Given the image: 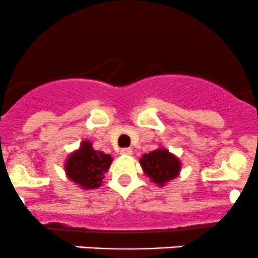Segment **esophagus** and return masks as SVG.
I'll return each mask as SVG.
<instances>
[{"label":"esophagus","instance_id":"obj_1","mask_svg":"<svg viewBox=\"0 0 258 258\" xmlns=\"http://www.w3.org/2000/svg\"><path fill=\"white\" fill-rule=\"evenodd\" d=\"M120 154H123V155H132L133 154V150L130 149V148H123V149L120 150Z\"/></svg>","mask_w":258,"mask_h":258}]
</instances>
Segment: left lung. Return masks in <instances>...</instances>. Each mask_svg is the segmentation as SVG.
Masks as SVG:
<instances>
[{"mask_svg":"<svg viewBox=\"0 0 258 258\" xmlns=\"http://www.w3.org/2000/svg\"><path fill=\"white\" fill-rule=\"evenodd\" d=\"M139 162L143 172L159 187H163L169 180L178 177L182 168L180 160L165 148L147 153L140 158Z\"/></svg>","mask_w":258,"mask_h":258,"instance_id":"obj_1","label":"left lung"}]
</instances>
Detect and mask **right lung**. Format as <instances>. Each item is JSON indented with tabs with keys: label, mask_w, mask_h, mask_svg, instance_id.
I'll return each mask as SVG.
<instances>
[{
	"label": "right lung",
	"mask_w": 258,
	"mask_h": 258,
	"mask_svg": "<svg viewBox=\"0 0 258 258\" xmlns=\"http://www.w3.org/2000/svg\"><path fill=\"white\" fill-rule=\"evenodd\" d=\"M113 158L93 148L89 140L81 142L65 162V173L69 179L83 189H95L103 183L104 174L110 168Z\"/></svg>",
	"instance_id": "obj_1"
}]
</instances>
